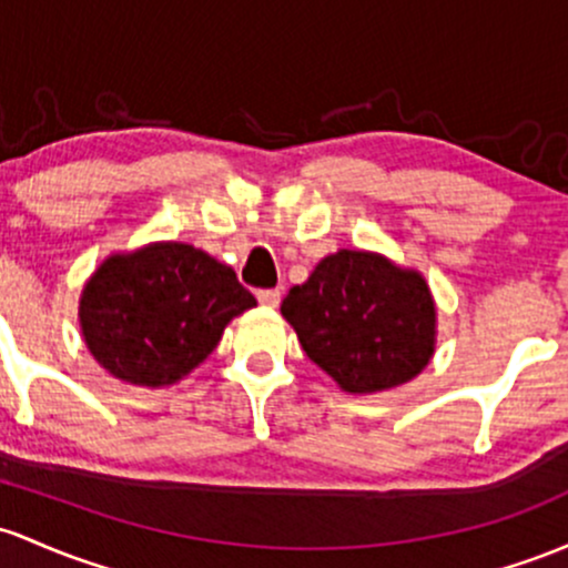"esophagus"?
<instances>
[{
    "instance_id": "1",
    "label": "esophagus",
    "mask_w": 568,
    "mask_h": 568,
    "mask_svg": "<svg viewBox=\"0 0 568 568\" xmlns=\"http://www.w3.org/2000/svg\"><path fill=\"white\" fill-rule=\"evenodd\" d=\"M255 296H258V302L266 304V307H277L280 296L283 294H280V288H261Z\"/></svg>"
}]
</instances>
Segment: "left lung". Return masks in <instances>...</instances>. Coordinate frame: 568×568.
<instances>
[{
	"instance_id": "left-lung-1",
	"label": "left lung",
	"mask_w": 568,
	"mask_h": 568,
	"mask_svg": "<svg viewBox=\"0 0 568 568\" xmlns=\"http://www.w3.org/2000/svg\"><path fill=\"white\" fill-rule=\"evenodd\" d=\"M280 310L310 361L351 394L396 388L434 353L426 280L375 253L326 255Z\"/></svg>"
}]
</instances>
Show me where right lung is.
<instances>
[{"label":"right lung","instance_id":"right-lung-1","mask_svg":"<svg viewBox=\"0 0 568 568\" xmlns=\"http://www.w3.org/2000/svg\"><path fill=\"white\" fill-rule=\"evenodd\" d=\"M255 298L232 266L180 242L112 255L80 298L93 358L118 379L172 385L202 364Z\"/></svg>","mask_w":568,"mask_h":568}]
</instances>
